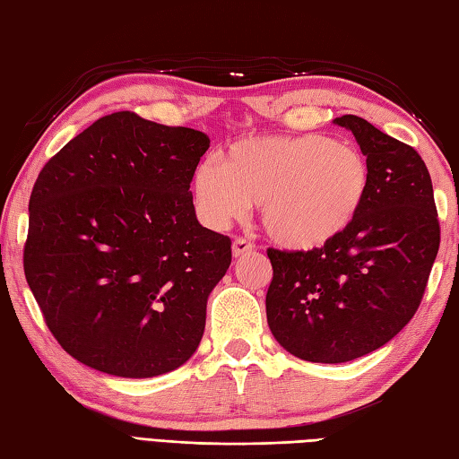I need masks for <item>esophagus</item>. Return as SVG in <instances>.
<instances>
[{
	"instance_id": "34e87169",
	"label": "esophagus",
	"mask_w": 459,
	"mask_h": 459,
	"mask_svg": "<svg viewBox=\"0 0 459 459\" xmlns=\"http://www.w3.org/2000/svg\"><path fill=\"white\" fill-rule=\"evenodd\" d=\"M231 249H233V255L241 257V255H246V254H251V251L255 249V246L249 239H246V238H236V239H233Z\"/></svg>"
}]
</instances>
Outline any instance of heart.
Returning a JSON list of instances; mask_svg holds the SVG:
<instances>
[{
    "instance_id": "1",
    "label": "heart",
    "mask_w": 459,
    "mask_h": 459,
    "mask_svg": "<svg viewBox=\"0 0 459 459\" xmlns=\"http://www.w3.org/2000/svg\"><path fill=\"white\" fill-rule=\"evenodd\" d=\"M370 190V168L357 146L323 134L247 136L223 162L204 160L194 198L204 220L226 228L249 204L269 238L293 251L319 249L357 220Z\"/></svg>"
}]
</instances>
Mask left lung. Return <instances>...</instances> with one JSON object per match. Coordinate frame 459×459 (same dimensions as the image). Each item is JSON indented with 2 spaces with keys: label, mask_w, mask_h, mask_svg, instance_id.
I'll list each match as a JSON object with an SVG mask.
<instances>
[{
  "label": "left lung",
  "mask_w": 459,
  "mask_h": 459,
  "mask_svg": "<svg viewBox=\"0 0 459 459\" xmlns=\"http://www.w3.org/2000/svg\"><path fill=\"white\" fill-rule=\"evenodd\" d=\"M370 168L351 228L319 249H267L265 308L277 342L308 362H349L396 336L418 311L439 247L432 178L412 146L344 115Z\"/></svg>",
  "instance_id": "obj_1"
}]
</instances>
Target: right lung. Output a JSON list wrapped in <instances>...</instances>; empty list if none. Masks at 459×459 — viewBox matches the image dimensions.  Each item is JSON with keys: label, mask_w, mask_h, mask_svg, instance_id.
I'll return each mask as SVG.
<instances>
[{"label": "right lung", "mask_w": 459, "mask_h": 459, "mask_svg": "<svg viewBox=\"0 0 459 459\" xmlns=\"http://www.w3.org/2000/svg\"><path fill=\"white\" fill-rule=\"evenodd\" d=\"M208 134L112 112L37 176L23 269L73 359L125 378L170 372L198 349L231 239L200 226L190 184Z\"/></svg>", "instance_id": "1"}]
</instances>
